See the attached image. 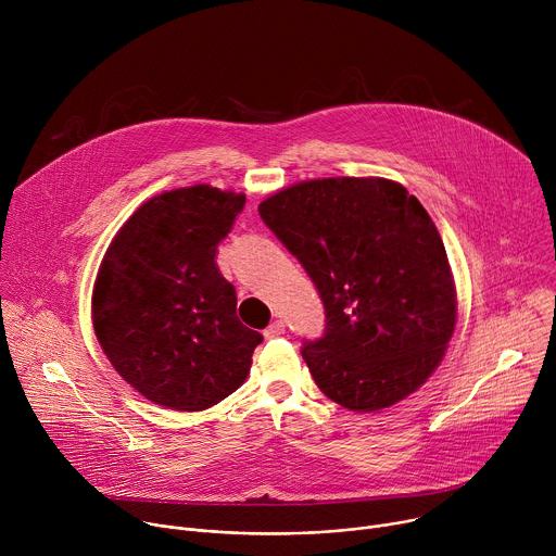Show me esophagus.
Returning a JSON list of instances; mask_svg holds the SVG:
<instances>
[{"label": "esophagus", "mask_w": 556, "mask_h": 556, "mask_svg": "<svg viewBox=\"0 0 556 556\" xmlns=\"http://www.w3.org/2000/svg\"><path fill=\"white\" fill-rule=\"evenodd\" d=\"M281 334H286V324H283L281 319L273 321V324L264 330V337H266V339H277V337H281Z\"/></svg>", "instance_id": "34e87169"}]
</instances>
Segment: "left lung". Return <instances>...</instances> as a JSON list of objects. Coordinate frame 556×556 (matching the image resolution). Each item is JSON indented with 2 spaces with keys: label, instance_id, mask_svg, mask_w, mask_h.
Instances as JSON below:
<instances>
[{
  "label": "left lung",
  "instance_id": "left-lung-1",
  "mask_svg": "<svg viewBox=\"0 0 556 556\" xmlns=\"http://www.w3.org/2000/svg\"><path fill=\"white\" fill-rule=\"evenodd\" d=\"M260 215L326 305V337L301 350L316 387L356 414L418 391L457 324L451 264L418 198L387 178H319L268 195Z\"/></svg>",
  "mask_w": 556,
  "mask_h": 556
}]
</instances>
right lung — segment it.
<instances>
[{"label":"right lung","mask_w":556,"mask_h":556,"mask_svg":"<svg viewBox=\"0 0 556 556\" xmlns=\"http://www.w3.org/2000/svg\"><path fill=\"white\" fill-rule=\"evenodd\" d=\"M247 195L193 185L144 200L110 242L92 290L108 361L142 399L204 412L247 380L262 334L237 319L215 264Z\"/></svg>","instance_id":"add662e5"}]
</instances>
